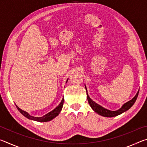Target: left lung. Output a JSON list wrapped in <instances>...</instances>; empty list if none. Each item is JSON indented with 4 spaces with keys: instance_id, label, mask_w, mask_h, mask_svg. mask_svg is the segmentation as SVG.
Instances as JSON below:
<instances>
[{
    "instance_id": "1",
    "label": "left lung",
    "mask_w": 147,
    "mask_h": 147,
    "mask_svg": "<svg viewBox=\"0 0 147 147\" xmlns=\"http://www.w3.org/2000/svg\"><path fill=\"white\" fill-rule=\"evenodd\" d=\"M85 88L87 92V98H88V102L89 104V105H90V106L91 107V108L93 109L96 113H97L98 115H100L103 117H113L117 116L121 113L125 112L126 111L128 110V109L134 105V104L135 103V102L137 98H138V96L139 94V91H138L136 94V96H134L131 100L127 102H126L125 104H124L123 106H122L120 109H119L118 110L111 111V110H109V109H107L106 108H103L102 106H100L99 104L94 102L93 100H92L91 98L89 97L88 95V91H87V88L86 86H85Z\"/></svg>"
}]
</instances>
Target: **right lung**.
Returning <instances> with one entry per match:
<instances>
[{"instance_id":"right-lung-1","label":"right lung","mask_w":147,"mask_h":147,"mask_svg":"<svg viewBox=\"0 0 147 147\" xmlns=\"http://www.w3.org/2000/svg\"><path fill=\"white\" fill-rule=\"evenodd\" d=\"M67 80H68V79L67 80ZM67 82H66V83H67ZM63 102H64V98L63 97L60 104H59L55 109H54L53 111H51V112L47 113L46 115H45L43 117H36L31 116L30 115H29V113H28L27 112H26V111H24L23 110H22L21 109H20L17 106H16V107H17V109H18V110L20 111V113H21L22 115H24L25 117L30 119V120H34L36 121H38V122H48V121L53 120L54 118H55L56 116H58L59 115V113H60V111L62 109V107H63Z\"/></svg>"}]
</instances>
